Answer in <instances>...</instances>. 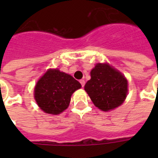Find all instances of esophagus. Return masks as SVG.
<instances>
[{
    "label": "esophagus",
    "instance_id": "1",
    "mask_svg": "<svg viewBox=\"0 0 158 158\" xmlns=\"http://www.w3.org/2000/svg\"><path fill=\"white\" fill-rule=\"evenodd\" d=\"M79 82H80V84H81L82 87H84V86H85V81L84 79H81V80H80Z\"/></svg>",
    "mask_w": 158,
    "mask_h": 158
}]
</instances>
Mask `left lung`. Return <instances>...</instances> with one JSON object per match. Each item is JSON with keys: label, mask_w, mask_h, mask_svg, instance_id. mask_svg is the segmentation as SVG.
Returning <instances> with one entry per match:
<instances>
[{"label": "left lung", "mask_w": 158, "mask_h": 158, "mask_svg": "<svg viewBox=\"0 0 158 158\" xmlns=\"http://www.w3.org/2000/svg\"><path fill=\"white\" fill-rule=\"evenodd\" d=\"M90 79L85 85L94 105L107 112L119 106L126 99L128 81L108 63H97L90 71Z\"/></svg>", "instance_id": "1"}]
</instances>
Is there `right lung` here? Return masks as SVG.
<instances>
[{
	"label": "right lung",
	"mask_w": 158,
	"mask_h": 158,
	"mask_svg": "<svg viewBox=\"0 0 158 158\" xmlns=\"http://www.w3.org/2000/svg\"><path fill=\"white\" fill-rule=\"evenodd\" d=\"M81 88L79 81L58 69H48L35 87V99L45 113L57 115L68 108L71 96Z\"/></svg>",
	"instance_id": "1"
}]
</instances>
